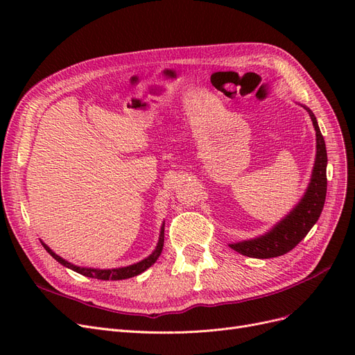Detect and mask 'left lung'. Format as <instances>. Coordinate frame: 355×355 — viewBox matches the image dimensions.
<instances>
[{
  "instance_id": "8db88e82",
  "label": "left lung",
  "mask_w": 355,
  "mask_h": 355,
  "mask_svg": "<svg viewBox=\"0 0 355 355\" xmlns=\"http://www.w3.org/2000/svg\"><path fill=\"white\" fill-rule=\"evenodd\" d=\"M302 106L311 116L317 136L315 161L308 188L296 206L280 222H277L270 231H266L259 237L230 244L231 249L244 256L256 257V259H270V257H277L290 252L300 243V240L305 239V235L314 227L321 210L324 207L327 192L326 144L323 135L320 132L315 115L305 105Z\"/></svg>"
}]
</instances>
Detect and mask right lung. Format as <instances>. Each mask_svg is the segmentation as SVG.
<instances>
[{
	"label": "right lung",
	"mask_w": 355,
	"mask_h": 355,
	"mask_svg": "<svg viewBox=\"0 0 355 355\" xmlns=\"http://www.w3.org/2000/svg\"><path fill=\"white\" fill-rule=\"evenodd\" d=\"M41 244L53 257H55V259L59 263H62L63 266H67V268H69V270L78 272L81 275L98 278V280H125V278H132V277H136L139 274H142L144 271L148 270L149 266L155 263V261L158 259V256L161 254V252H163V245H164V222H163V225H161L159 237H158V243L155 245V250L151 254H149L148 257H145V259H142L141 262H136L133 265L123 266V268H111V270H96V268L77 266V265H73V263L65 261L59 254H56L46 243L41 241Z\"/></svg>",
	"instance_id": "obj_1"
}]
</instances>
